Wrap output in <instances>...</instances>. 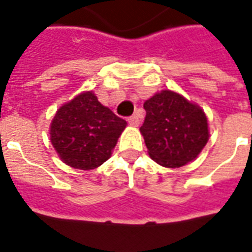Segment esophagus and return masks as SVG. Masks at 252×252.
Masks as SVG:
<instances>
[{
	"mask_svg": "<svg viewBox=\"0 0 252 252\" xmlns=\"http://www.w3.org/2000/svg\"><path fill=\"white\" fill-rule=\"evenodd\" d=\"M128 125H131V126H138L139 125V118H138L137 115H131V117H128L127 118Z\"/></svg>",
	"mask_w": 252,
	"mask_h": 252,
	"instance_id": "obj_1",
	"label": "esophagus"
}]
</instances>
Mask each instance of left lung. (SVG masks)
<instances>
[{
	"label": "left lung",
	"mask_w": 252,
	"mask_h": 252,
	"mask_svg": "<svg viewBox=\"0 0 252 252\" xmlns=\"http://www.w3.org/2000/svg\"><path fill=\"white\" fill-rule=\"evenodd\" d=\"M141 126L149 155L160 166L181 167L194 160L209 141L205 111L171 90H162L143 103Z\"/></svg>",
	"instance_id": "8db88e82"
}]
</instances>
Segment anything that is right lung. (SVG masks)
<instances>
[{
  "label": "right lung",
  "mask_w": 252,
  "mask_h": 252,
  "mask_svg": "<svg viewBox=\"0 0 252 252\" xmlns=\"http://www.w3.org/2000/svg\"><path fill=\"white\" fill-rule=\"evenodd\" d=\"M126 125L94 93L85 92L57 110L50 125V141L63 163L92 170L110 158Z\"/></svg>",
  "instance_id": "obj_1"
}]
</instances>
